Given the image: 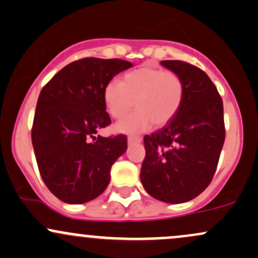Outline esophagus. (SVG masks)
<instances>
[{"mask_svg":"<svg viewBox=\"0 0 258 258\" xmlns=\"http://www.w3.org/2000/svg\"><path fill=\"white\" fill-rule=\"evenodd\" d=\"M141 138L140 137H135V136H130L128 138H127V142L128 144H132V143H140L141 142Z\"/></svg>","mask_w":258,"mask_h":258,"instance_id":"obj_1","label":"esophagus"}]
</instances>
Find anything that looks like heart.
<instances>
[{
	"label": "heart",
	"mask_w": 258,
	"mask_h": 258,
	"mask_svg": "<svg viewBox=\"0 0 258 258\" xmlns=\"http://www.w3.org/2000/svg\"><path fill=\"white\" fill-rule=\"evenodd\" d=\"M185 95L182 78L172 71L143 64L126 72L120 82L111 81L103 90L104 105L112 118H122L136 106V111L116 124L122 134H138L160 127L174 118Z\"/></svg>",
	"instance_id": "obj_1"
}]
</instances>
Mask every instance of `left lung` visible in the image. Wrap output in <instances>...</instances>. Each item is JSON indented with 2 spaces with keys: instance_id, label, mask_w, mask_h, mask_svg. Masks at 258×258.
Listing matches in <instances>:
<instances>
[{
  "instance_id": "8db88e82",
  "label": "left lung",
  "mask_w": 258,
  "mask_h": 258,
  "mask_svg": "<svg viewBox=\"0 0 258 258\" xmlns=\"http://www.w3.org/2000/svg\"><path fill=\"white\" fill-rule=\"evenodd\" d=\"M160 63L182 78L185 95L171 121L144 136L141 181L161 202L183 203L202 194L216 172L225 140L223 100L198 67L177 60Z\"/></svg>"
}]
</instances>
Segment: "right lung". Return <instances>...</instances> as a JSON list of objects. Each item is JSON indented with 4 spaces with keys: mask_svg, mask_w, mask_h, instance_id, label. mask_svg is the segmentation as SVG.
<instances>
[{
    "mask_svg": "<svg viewBox=\"0 0 258 258\" xmlns=\"http://www.w3.org/2000/svg\"><path fill=\"white\" fill-rule=\"evenodd\" d=\"M134 64L118 58L87 57L56 73L39 95L32 142L47 188L70 205L86 203L105 191L110 169L127 149L123 135L95 136L111 123L104 88Z\"/></svg>",
    "mask_w": 258,
    "mask_h": 258,
    "instance_id": "right-lung-1",
    "label": "right lung"
}]
</instances>
